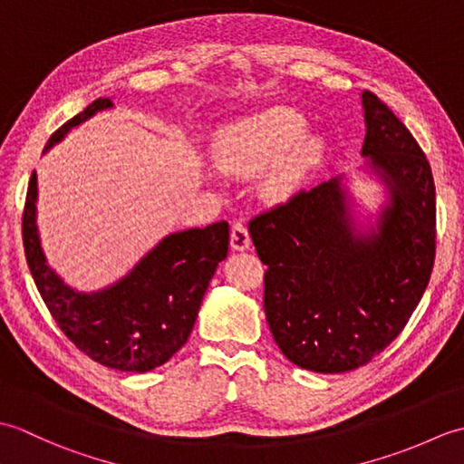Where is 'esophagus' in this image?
I'll list each match as a JSON object with an SVG mask.
<instances>
[{
	"instance_id": "34e87169",
	"label": "esophagus",
	"mask_w": 464,
	"mask_h": 464,
	"mask_svg": "<svg viewBox=\"0 0 464 464\" xmlns=\"http://www.w3.org/2000/svg\"><path fill=\"white\" fill-rule=\"evenodd\" d=\"M231 249L233 251H245L251 247V237L247 227H245L241 221H235L231 227Z\"/></svg>"
}]
</instances>
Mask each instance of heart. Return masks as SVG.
I'll return each instance as SVG.
<instances>
[{"label":"heart","mask_w":464,"mask_h":464,"mask_svg":"<svg viewBox=\"0 0 464 464\" xmlns=\"http://www.w3.org/2000/svg\"><path fill=\"white\" fill-rule=\"evenodd\" d=\"M307 125L293 107H269L219 127L211 157L223 173L237 177H251L269 166L259 183L261 195L283 203L301 189L324 151L321 135L304 133Z\"/></svg>","instance_id":"obj_1"}]
</instances>
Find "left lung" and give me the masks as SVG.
Instances as JSON below:
<instances>
[{
    "label": "left lung",
    "instance_id": "1",
    "mask_svg": "<svg viewBox=\"0 0 464 464\" xmlns=\"http://www.w3.org/2000/svg\"><path fill=\"white\" fill-rule=\"evenodd\" d=\"M362 179L381 187L377 213L337 175L249 223L265 271V317L293 364L344 372L405 329L435 263V181L397 115L361 93ZM363 219L361 220L360 217Z\"/></svg>",
    "mask_w": 464,
    "mask_h": 464
}]
</instances>
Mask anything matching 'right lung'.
<instances>
[{
  "instance_id": "add662e5",
  "label": "right lung",
  "mask_w": 464,
  "mask_h": 464,
  "mask_svg": "<svg viewBox=\"0 0 464 464\" xmlns=\"http://www.w3.org/2000/svg\"><path fill=\"white\" fill-rule=\"evenodd\" d=\"M113 107L110 97L95 100L49 137L44 153L73 127ZM35 203L34 173L24 209L25 259L59 329L87 357L115 371L147 372L169 361L189 339L217 265L227 257V221L165 235L123 277L102 289L80 291L49 265Z\"/></svg>"
}]
</instances>
